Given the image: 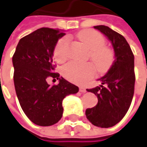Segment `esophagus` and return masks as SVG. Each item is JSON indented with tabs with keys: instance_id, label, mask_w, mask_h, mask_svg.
Listing matches in <instances>:
<instances>
[{
	"instance_id": "esophagus-1",
	"label": "esophagus",
	"mask_w": 147,
	"mask_h": 147,
	"mask_svg": "<svg viewBox=\"0 0 147 147\" xmlns=\"http://www.w3.org/2000/svg\"><path fill=\"white\" fill-rule=\"evenodd\" d=\"M80 92H83V93H84V92H86L87 90L84 87H80Z\"/></svg>"
}]
</instances>
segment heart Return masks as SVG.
Segmentation results:
<instances>
[{
    "instance_id": "1",
    "label": "heart",
    "mask_w": 147,
    "mask_h": 147,
    "mask_svg": "<svg viewBox=\"0 0 147 147\" xmlns=\"http://www.w3.org/2000/svg\"><path fill=\"white\" fill-rule=\"evenodd\" d=\"M78 38L89 50V58L99 72L103 73L111 67L114 61V53L112 49L105 46V39L100 33L93 30H84L79 32ZM69 38L63 37L57 42L54 48V57L58 62H63L67 58ZM91 63L70 62L66 64L62 72L69 81L83 84L94 76L96 69Z\"/></svg>"
}]
</instances>
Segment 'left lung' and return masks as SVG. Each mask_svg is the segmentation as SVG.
Wrapping results in <instances>:
<instances>
[{"label": "left lung", "instance_id": "left-lung-1", "mask_svg": "<svg viewBox=\"0 0 147 147\" xmlns=\"http://www.w3.org/2000/svg\"><path fill=\"white\" fill-rule=\"evenodd\" d=\"M111 42L114 50L113 63L102 78L100 87L87 89L97 96V105L87 109L85 114L92 125L101 128L115 125L128 111L134 92V56L121 34L105 26H96Z\"/></svg>", "mask_w": 147, "mask_h": 147}]
</instances>
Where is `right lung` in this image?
<instances>
[{"mask_svg": "<svg viewBox=\"0 0 147 147\" xmlns=\"http://www.w3.org/2000/svg\"><path fill=\"white\" fill-rule=\"evenodd\" d=\"M64 35L59 30L38 29L20 39L13 56V81L20 105L38 125L57 123L63 116V100L79 91L77 86L54 72V48ZM50 76L59 79V84L48 85L46 79Z\"/></svg>", "mask_w": 147, "mask_h": 147, "instance_id": "add662e5", "label": "right lung"}]
</instances>
